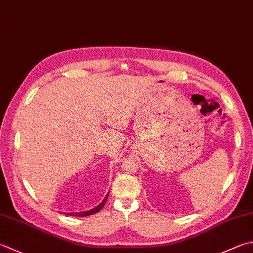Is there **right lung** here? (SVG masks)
I'll use <instances>...</instances> for the list:
<instances>
[{
	"mask_svg": "<svg viewBox=\"0 0 253 253\" xmlns=\"http://www.w3.org/2000/svg\"><path fill=\"white\" fill-rule=\"evenodd\" d=\"M107 196H108V195H106V197H105V199L103 200V202L101 203L100 205H97L96 207H94L93 210H90V211H82V212H72V214H67V215H70V216H77V217H86V216H90V215L95 214V212H98V211H100L103 209V206L105 205L106 200H107Z\"/></svg>",
	"mask_w": 253,
	"mask_h": 253,
	"instance_id": "add662e5",
	"label": "right lung"
}]
</instances>
